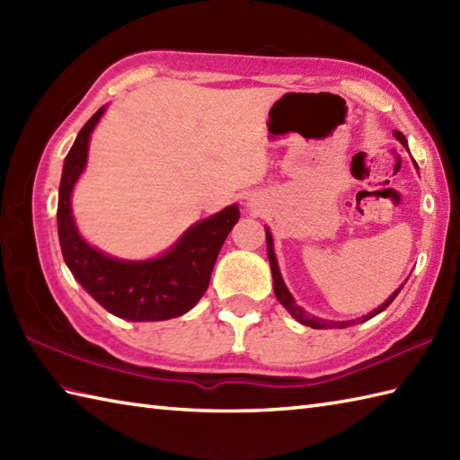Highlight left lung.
<instances>
[{"instance_id":"1","label":"left lung","mask_w":460,"mask_h":460,"mask_svg":"<svg viewBox=\"0 0 460 460\" xmlns=\"http://www.w3.org/2000/svg\"><path fill=\"white\" fill-rule=\"evenodd\" d=\"M394 136L395 138L402 142V144H405L407 146V140H405V136L402 134V132H394ZM267 252H269V262H270V270H272V285H275V295H277V298H279V302L282 306H285L292 316H295L300 324H305V326H310V328H316V330H320V328H346V326H349V324H361V322H366V320H369V318H374L376 314H379V312H384L389 305H392L394 302V298L399 295V290H402L403 287H399L392 296H389L384 305H381L377 310H374V312H369L367 316H364V318H359V320H354V322H328V320H320V318H314V316H308L305 310H302L296 302H295V298L290 296V292H288V288H287V285L285 282H282V277H280V272H279V265H277V257H275V251H272V237H270V233L267 231Z\"/></svg>"}]
</instances>
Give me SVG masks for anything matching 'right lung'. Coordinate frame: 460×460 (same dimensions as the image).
<instances>
[{
  "label": "right lung",
  "mask_w": 460,
  "mask_h": 460,
  "mask_svg": "<svg viewBox=\"0 0 460 460\" xmlns=\"http://www.w3.org/2000/svg\"><path fill=\"white\" fill-rule=\"evenodd\" d=\"M102 112L104 106L86 120L65 158L57 208L63 259L81 287L114 316L132 322L181 316L198 305L208 290L223 243L239 221V208L231 205L213 217L195 223L178 245L154 261H116L86 245L73 221L71 191L86 164L91 132Z\"/></svg>",
  "instance_id": "right-lung-1"
}]
</instances>
